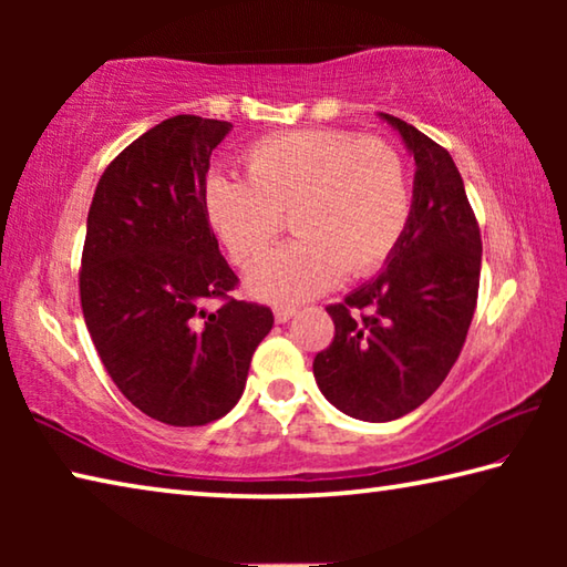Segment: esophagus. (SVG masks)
I'll return each mask as SVG.
<instances>
[{"label": "esophagus", "mask_w": 567, "mask_h": 567, "mask_svg": "<svg viewBox=\"0 0 567 567\" xmlns=\"http://www.w3.org/2000/svg\"><path fill=\"white\" fill-rule=\"evenodd\" d=\"M295 315H297L295 307H275V320H277V322H287V320H292Z\"/></svg>", "instance_id": "esophagus-1"}]
</instances>
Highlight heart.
<instances>
[{
  "instance_id": "obj_1",
  "label": "heart",
  "mask_w": 567,
  "mask_h": 567,
  "mask_svg": "<svg viewBox=\"0 0 567 567\" xmlns=\"http://www.w3.org/2000/svg\"><path fill=\"white\" fill-rule=\"evenodd\" d=\"M247 179L213 172L205 182L209 225L237 265H252L290 219L295 239L247 275L257 300L295 305L318 297L342 272H375L410 219L405 162L382 140L340 130H295L245 152Z\"/></svg>"
}]
</instances>
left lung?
<instances>
[{
	"instance_id": "left-lung-1",
	"label": "left lung",
	"mask_w": 567,
	"mask_h": 567,
	"mask_svg": "<svg viewBox=\"0 0 567 567\" xmlns=\"http://www.w3.org/2000/svg\"><path fill=\"white\" fill-rule=\"evenodd\" d=\"M380 120L415 157L410 219L382 272L328 307L334 340L312 362L322 395L364 422L408 415L443 385L473 320L483 257L450 152L392 114Z\"/></svg>"
}]
</instances>
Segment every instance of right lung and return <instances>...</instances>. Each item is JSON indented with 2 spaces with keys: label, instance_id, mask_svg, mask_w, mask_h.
Instances as JSON below:
<instances>
[{
  "label": "right lung",
  "instance_id": "add662e5",
  "mask_svg": "<svg viewBox=\"0 0 567 567\" xmlns=\"http://www.w3.org/2000/svg\"><path fill=\"white\" fill-rule=\"evenodd\" d=\"M233 124L177 114L104 169L87 215L80 297L94 348L134 408L177 427L237 405L272 330L265 305L227 300L237 275L205 213L213 150Z\"/></svg>",
  "mask_w": 567,
  "mask_h": 567
}]
</instances>
